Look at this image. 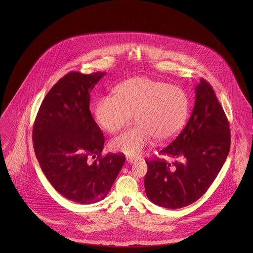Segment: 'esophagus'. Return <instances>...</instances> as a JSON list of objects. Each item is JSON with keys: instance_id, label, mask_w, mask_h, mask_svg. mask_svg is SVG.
Returning a JSON list of instances; mask_svg holds the SVG:
<instances>
[{"instance_id": "esophagus-1", "label": "esophagus", "mask_w": 253, "mask_h": 253, "mask_svg": "<svg viewBox=\"0 0 253 253\" xmlns=\"http://www.w3.org/2000/svg\"><path fill=\"white\" fill-rule=\"evenodd\" d=\"M126 161H127V163H129V164H132V163L135 162V159H134V158H131V157H127V158H126Z\"/></svg>"}]
</instances>
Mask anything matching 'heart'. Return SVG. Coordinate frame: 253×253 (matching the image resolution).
<instances>
[{"instance_id": "obj_1", "label": "heart", "mask_w": 253, "mask_h": 253, "mask_svg": "<svg viewBox=\"0 0 253 253\" xmlns=\"http://www.w3.org/2000/svg\"><path fill=\"white\" fill-rule=\"evenodd\" d=\"M114 94L96 102L94 118L102 129L115 132L134 114L137 123L110 142L113 150L127 156L143 151L154 136L159 141L173 137L187 115L188 97L182 88L147 77L124 81L116 86Z\"/></svg>"}]
</instances>
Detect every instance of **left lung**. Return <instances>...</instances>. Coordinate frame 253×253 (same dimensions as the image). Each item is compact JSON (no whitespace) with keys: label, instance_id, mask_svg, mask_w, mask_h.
Here are the masks:
<instances>
[{"label":"left lung","instance_id":"obj_1","mask_svg":"<svg viewBox=\"0 0 253 253\" xmlns=\"http://www.w3.org/2000/svg\"><path fill=\"white\" fill-rule=\"evenodd\" d=\"M195 92L186 125L160 151L174 161H146V196L154 204L166 209L184 208L201 198L229 153V123L212 87L201 79Z\"/></svg>","mask_w":253,"mask_h":253}]
</instances>
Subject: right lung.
<instances>
[{
  "mask_svg": "<svg viewBox=\"0 0 253 253\" xmlns=\"http://www.w3.org/2000/svg\"><path fill=\"white\" fill-rule=\"evenodd\" d=\"M106 72H70L46 94L33 126V146L54 189L80 204L107 197L125 162L123 154L102 156L105 137L90 111V92Z\"/></svg>",
  "mask_w": 253,
  "mask_h": 253,
  "instance_id": "add662e5",
  "label": "right lung"
}]
</instances>
